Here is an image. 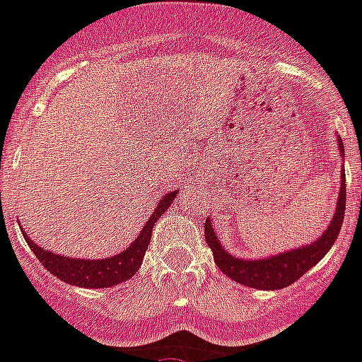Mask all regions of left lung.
Here are the masks:
<instances>
[{"instance_id": "obj_1", "label": "left lung", "mask_w": 362, "mask_h": 362, "mask_svg": "<svg viewBox=\"0 0 362 362\" xmlns=\"http://www.w3.org/2000/svg\"><path fill=\"white\" fill-rule=\"evenodd\" d=\"M337 146H339L341 159L344 160V146H342V141L339 137H337ZM344 211L346 174L344 166H342L341 188H339V197H337L335 203V214H333L326 230L315 242L298 247V249H291V251L276 252V255L267 256V258H255V260L252 258H238V256H233L228 251H225V247L221 245L218 234H216L211 218H206L205 221V240L206 245L211 247L212 255H214L216 265L230 280L242 284V286L255 287V289L276 291V289L291 286L302 274L308 273L311 267H315L322 260L339 236L342 219H344Z\"/></svg>"}]
</instances>
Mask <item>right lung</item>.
<instances>
[{"mask_svg":"<svg viewBox=\"0 0 362 362\" xmlns=\"http://www.w3.org/2000/svg\"><path fill=\"white\" fill-rule=\"evenodd\" d=\"M177 194L179 190H172V192L160 196V199L157 202L156 211L150 216V219L146 221L143 230L139 233V236L135 238L134 243H132L126 251L119 252V255L115 256H110V258H100V260L67 258V256L54 255V252L45 251V249L36 245V243L27 236V233H23V228H21V234L25 238V242L27 245L30 247V251H33L34 255H36V258L40 260V264H42L47 271H51L54 276L64 280L66 284L78 287H89V289H100V287L117 286V284L126 282L128 278H132L139 271V267L143 264L144 252H146L148 245H150L153 225H156V221L160 216L165 214L166 209L174 203Z\"/></svg>","mask_w":362,"mask_h":362,"instance_id":"1","label":"right lung"}]
</instances>
